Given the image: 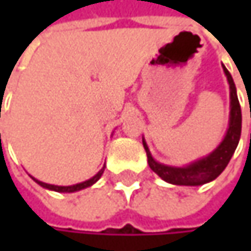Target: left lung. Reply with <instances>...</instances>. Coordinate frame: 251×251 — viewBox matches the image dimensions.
Here are the masks:
<instances>
[{"label":"left lung","mask_w":251,"mask_h":251,"mask_svg":"<svg viewBox=\"0 0 251 251\" xmlns=\"http://www.w3.org/2000/svg\"><path fill=\"white\" fill-rule=\"evenodd\" d=\"M223 70L229 85V121H228V129H226L224 139L212 152L183 167L167 166L154 160L145 139L142 138V144L147 151L150 169L160 176L164 181L177 184V186H201V184L215 180L224 172L226 164L229 163L241 136V107L238 103L237 88L232 81V76L224 65H223Z\"/></svg>","instance_id":"obj_1"}]
</instances>
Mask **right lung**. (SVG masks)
<instances>
[{
  "instance_id": "add662e5",
  "label": "right lung",
  "mask_w": 251,
  "mask_h": 251,
  "mask_svg": "<svg viewBox=\"0 0 251 251\" xmlns=\"http://www.w3.org/2000/svg\"><path fill=\"white\" fill-rule=\"evenodd\" d=\"M103 172H104V167H103L97 175L93 176L91 178H88V180H85V181H81V183H76V184H73V186H56V184L43 183V181H40V180H37V178H34V177H31V178H33L39 186H42V187H45V189H48V190H53V192H59V193H73V192H78V190H82V189H85V187L93 186V184L101 177Z\"/></svg>"
}]
</instances>
